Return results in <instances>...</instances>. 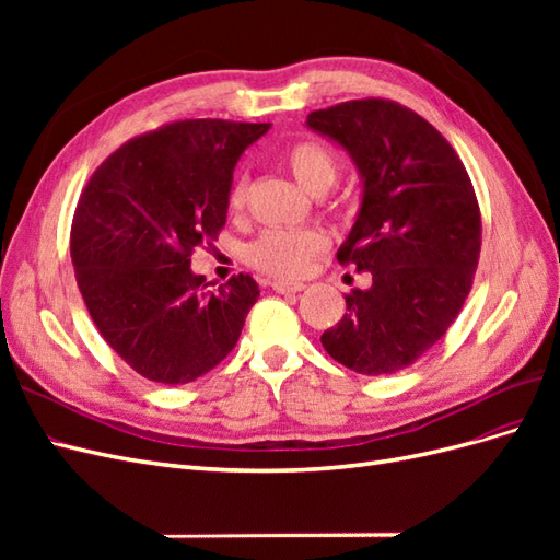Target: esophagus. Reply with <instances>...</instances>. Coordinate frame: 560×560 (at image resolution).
I'll return each mask as SVG.
<instances>
[{"label": "esophagus", "instance_id": "1", "mask_svg": "<svg viewBox=\"0 0 560 560\" xmlns=\"http://www.w3.org/2000/svg\"><path fill=\"white\" fill-rule=\"evenodd\" d=\"M303 282H284V280H276L273 282V290L278 292V294H296V292H301L303 290Z\"/></svg>", "mask_w": 560, "mask_h": 560}]
</instances>
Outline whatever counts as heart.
I'll list each match as a JSON object with an SVG mask.
<instances>
[{"mask_svg": "<svg viewBox=\"0 0 560 560\" xmlns=\"http://www.w3.org/2000/svg\"><path fill=\"white\" fill-rule=\"evenodd\" d=\"M282 163L303 189L319 196L329 191L341 173L336 151L319 140H296L282 151ZM247 198V179L235 177L229 186L226 206L231 214H241ZM329 247L327 235L317 229H268L254 238L245 259L270 278L296 280L311 270L313 261Z\"/></svg>", "mask_w": 560, "mask_h": 560, "instance_id": "heart-1", "label": "heart"}]
</instances>
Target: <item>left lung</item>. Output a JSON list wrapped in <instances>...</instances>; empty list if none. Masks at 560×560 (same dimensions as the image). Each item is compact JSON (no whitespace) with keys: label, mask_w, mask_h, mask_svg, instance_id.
I'll return each instance as SVG.
<instances>
[{"label":"left lung","mask_w":560,"mask_h":560,"mask_svg":"<svg viewBox=\"0 0 560 560\" xmlns=\"http://www.w3.org/2000/svg\"><path fill=\"white\" fill-rule=\"evenodd\" d=\"M308 126L341 144L364 179L360 217L336 259L371 276L319 341L358 374H397L448 331L471 290L477 194L444 135L393 100H348L311 112Z\"/></svg>","instance_id":"8db88e82"}]
</instances>
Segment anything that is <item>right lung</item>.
Returning a JSON list of instances; mask_svg holds the SVG:
<instances>
[{
	"label": "right lung",
	"instance_id": "add662e5",
	"mask_svg": "<svg viewBox=\"0 0 560 560\" xmlns=\"http://www.w3.org/2000/svg\"><path fill=\"white\" fill-rule=\"evenodd\" d=\"M270 124L186 118L118 147L81 191L70 233L79 292L109 348L163 385L200 378L238 343L249 276L208 292L191 254L226 224L233 165Z\"/></svg>",
	"mask_w": 560,
	"mask_h": 560
}]
</instances>
